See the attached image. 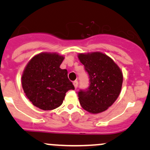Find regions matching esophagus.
<instances>
[{"instance_id": "34e87169", "label": "esophagus", "mask_w": 150, "mask_h": 150, "mask_svg": "<svg viewBox=\"0 0 150 150\" xmlns=\"http://www.w3.org/2000/svg\"><path fill=\"white\" fill-rule=\"evenodd\" d=\"M73 85H74V87H75V88L77 89V87H78V82H77V80L74 81V82H73Z\"/></svg>"}]
</instances>
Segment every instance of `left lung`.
I'll list each match as a JSON object with an SVG mask.
<instances>
[{
	"label": "left lung",
	"instance_id": "8db88e82",
	"mask_svg": "<svg viewBox=\"0 0 150 150\" xmlns=\"http://www.w3.org/2000/svg\"><path fill=\"white\" fill-rule=\"evenodd\" d=\"M77 56L90 81L88 89L78 92L81 106L91 113L103 112L119 96L123 79L121 70L112 58L101 52L79 53Z\"/></svg>",
	"mask_w": 150,
	"mask_h": 150
}]
</instances>
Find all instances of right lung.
<instances>
[{
    "label": "right lung",
    "instance_id": "right-lung-1",
    "mask_svg": "<svg viewBox=\"0 0 150 150\" xmlns=\"http://www.w3.org/2000/svg\"><path fill=\"white\" fill-rule=\"evenodd\" d=\"M64 56L57 53L42 52L28 62L22 75L25 95L34 106L48 111L63 104L65 93L75 89L66 69L60 65Z\"/></svg>",
    "mask_w": 150,
    "mask_h": 150
}]
</instances>
